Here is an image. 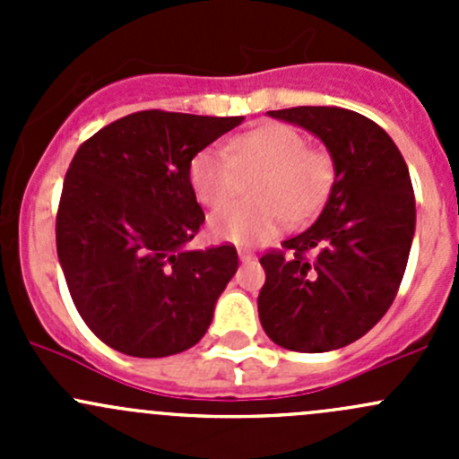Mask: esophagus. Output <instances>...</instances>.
<instances>
[{
    "instance_id": "34e87169",
    "label": "esophagus",
    "mask_w": 459,
    "mask_h": 459,
    "mask_svg": "<svg viewBox=\"0 0 459 459\" xmlns=\"http://www.w3.org/2000/svg\"><path fill=\"white\" fill-rule=\"evenodd\" d=\"M238 257H239V262H242V264H248V262H253V259H255V253L247 251V248H239Z\"/></svg>"
}]
</instances>
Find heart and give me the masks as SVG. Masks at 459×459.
Returning <instances> with one entry per match:
<instances>
[{
	"mask_svg": "<svg viewBox=\"0 0 459 459\" xmlns=\"http://www.w3.org/2000/svg\"><path fill=\"white\" fill-rule=\"evenodd\" d=\"M239 173L255 175L253 197L220 208L208 220L212 239L235 247H257L275 238L286 221L317 212L333 186V161L326 152L307 148L295 128L268 124L242 133L229 152L208 146L188 166V182L204 206H221L235 195Z\"/></svg>",
	"mask_w": 459,
	"mask_h": 459,
	"instance_id": "obj_1",
	"label": "heart"
}]
</instances>
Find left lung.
I'll list each match as a JSON object with an SVG mask.
<instances>
[{"instance_id":"left-lung-1","label":"left lung","mask_w":459,"mask_h":459,"mask_svg":"<svg viewBox=\"0 0 459 459\" xmlns=\"http://www.w3.org/2000/svg\"><path fill=\"white\" fill-rule=\"evenodd\" d=\"M266 115L326 146L331 193L311 229L262 262L259 322L277 346L326 353L359 340L395 299L415 235V195L395 142L364 115L298 106Z\"/></svg>"}]
</instances>
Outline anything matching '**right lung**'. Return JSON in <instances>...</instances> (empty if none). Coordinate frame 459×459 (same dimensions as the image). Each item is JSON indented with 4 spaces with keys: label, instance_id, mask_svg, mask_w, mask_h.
I'll return each mask as SVG.
<instances>
[{
    "label": "right lung",
    "instance_id": "1",
    "mask_svg": "<svg viewBox=\"0 0 459 459\" xmlns=\"http://www.w3.org/2000/svg\"><path fill=\"white\" fill-rule=\"evenodd\" d=\"M242 119L142 110L97 131L73 157L57 257L82 319L110 349L166 358L211 326L238 251H186L204 224L188 166Z\"/></svg>",
    "mask_w": 459,
    "mask_h": 459
}]
</instances>
